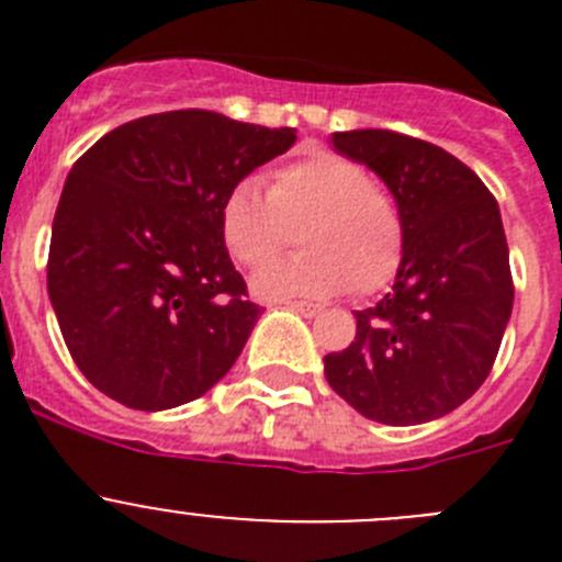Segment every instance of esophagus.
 Returning a JSON list of instances; mask_svg holds the SVG:
<instances>
[{"mask_svg": "<svg viewBox=\"0 0 562 562\" xmlns=\"http://www.w3.org/2000/svg\"><path fill=\"white\" fill-rule=\"evenodd\" d=\"M290 310H295V312H301V315H306V317H315V315H321V306L317 304H306V301H290Z\"/></svg>", "mask_w": 562, "mask_h": 562, "instance_id": "obj_1", "label": "esophagus"}]
</instances>
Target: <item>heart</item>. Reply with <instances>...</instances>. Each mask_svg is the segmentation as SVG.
Wrapping results in <instances>:
<instances>
[{
	"mask_svg": "<svg viewBox=\"0 0 562 562\" xmlns=\"http://www.w3.org/2000/svg\"><path fill=\"white\" fill-rule=\"evenodd\" d=\"M302 227L301 257L267 267L261 297H331L351 286L374 295L394 281L405 256V216L366 166L337 151L304 154L270 173V191L241 180L225 193L220 233L238 265L265 267Z\"/></svg>",
	"mask_w": 562,
	"mask_h": 562,
	"instance_id": "b5f03b06",
	"label": "heart"
}]
</instances>
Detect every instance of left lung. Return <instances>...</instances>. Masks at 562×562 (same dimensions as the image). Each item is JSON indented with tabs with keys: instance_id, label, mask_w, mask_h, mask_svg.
Segmentation results:
<instances>
[{
	"instance_id": "left-lung-1",
	"label": "left lung",
	"mask_w": 562,
	"mask_h": 562,
	"mask_svg": "<svg viewBox=\"0 0 562 562\" xmlns=\"http://www.w3.org/2000/svg\"><path fill=\"white\" fill-rule=\"evenodd\" d=\"M331 143L396 196L405 256L394 290L355 312V340L324 357L326 380L382 425L439 419L490 376L513 315L498 202L473 168L411 134L357 128Z\"/></svg>"
}]
</instances>
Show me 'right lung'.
Returning a JSON list of instances; mask_svg holds the SVG:
<instances>
[{
	"label": "right lung",
	"instance_id": "obj_1",
	"mask_svg": "<svg viewBox=\"0 0 562 562\" xmlns=\"http://www.w3.org/2000/svg\"><path fill=\"white\" fill-rule=\"evenodd\" d=\"M292 143L295 128L177 109L123 123L78 157L53 220L47 292L98 391L166 411L231 371L261 306L227 256L220 207Z\"/></svg>",
	"mask_w": 562,
	"mask_h": 562
}]
</instances>
